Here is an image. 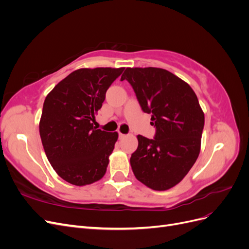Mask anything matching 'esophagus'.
Here are the masks:
<instances>
[{
	"mask_svg": "<svg viewBox=\"0 0 249 249\" xmlns=\"http://www.w3.org/2000/svg\"><path fill=\"white\" fill-rule=\"evenodd\" d=\"M125 136H126V135H124V134H123V133H120V132H119V139H124Z\"/></svg>",
	"mask_w": 249,
	"mask_h": 249,
	"instance_id": "esophagus-1",
	"label": "esophagus"
}]
</instances>
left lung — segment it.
<instances>
[{
    "instance_id": "1",
    "label": "left lung",
    "mask_w": 249,
    "mask_h": 249,
    "mask_svg": "<svg viewBox=\"0 0 249 249\" xmlns=\"http://www.w3.org/2000/svg\"><path fill=\"white\" fill-rule=\"evenodd\" d=\"M120 80L132 85L156 126L154 139L137 136L132 170L150 189L168 190L186 177L200 152L205 114L197 96L185 81L158 67H127Z\"/></svg>"
}]
</instances>
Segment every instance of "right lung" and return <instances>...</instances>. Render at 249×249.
<instances>
[{"label":"right lung","instance_id":"add662e5","mask_svg":"<svg viewBox=\"0 0 249 249\" xmlns=\"http://www.w3.org/2000/svg\"><path fill=\"white\" fill-rule=\"evenodd\" d=\"M124 67L80 69L47 95L39 122L42 145L52 167L70 184L90 185L107 171L118 139L93 126L111 84Z\"/></svg>","mask_w":249,"mask_h":249}]
</instances>
